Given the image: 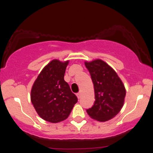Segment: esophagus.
Wrapping results in <instances>:
<instances>
[{
    "label": "esophagus",
    "mask_w": 153,
    "mask_h": 153,
    "mask_svg": "<svg viewBox=\"0 0 153 153\" xmlns=\"http://www.w3.org/2000/svg\"><path fill=\"white\" fill-rule=\"evenodd\" d=\"M76 96H77V97L78 98H80V96H81V93H80V92H78V93H77L76 94Z\"/></svg>",
    "instance_id": "34e87169"
}]
</instances>
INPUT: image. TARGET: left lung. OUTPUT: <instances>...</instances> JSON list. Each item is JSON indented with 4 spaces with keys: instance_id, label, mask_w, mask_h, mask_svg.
Here are the masks:
<instances>
[{
    "instance_id": "obj_1",
    "label": "left lung",
    "mask_w": 153,
    "mask_h": 153,
    "mask_svg": "<svg viewBox=\"0 0 153 153\" xmlns=\"http://www.w3.org/2000/svg\"><path fill=\"white\" fill-rule=\"evenodd\" d=\"M91 75L95 92V102L87 112L92 119L107 121L118 114L123 106L126 91L114 70L101 59L85 62Z\"/></svg>"
}]
</instances>
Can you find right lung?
Instances as JSON below:
<instances>
[{
	"mask_svg": "<svg viewBox=\"0 0 153 153\" xmlns=\"http://www.w3.org/2000/svg\"><path fill=\"white\" fill-rule=\"evenodd\" d=\"M68 61L53 59L43 68L31 89V102L39 116L46 121L61 122L68 118L77 102L64 79Z\"/></svg>",
	"mask_w": 153,
	"mask_h": 153,
	"instance_id": "obj_1",
	"label": "right lung"
}]
</instances>
